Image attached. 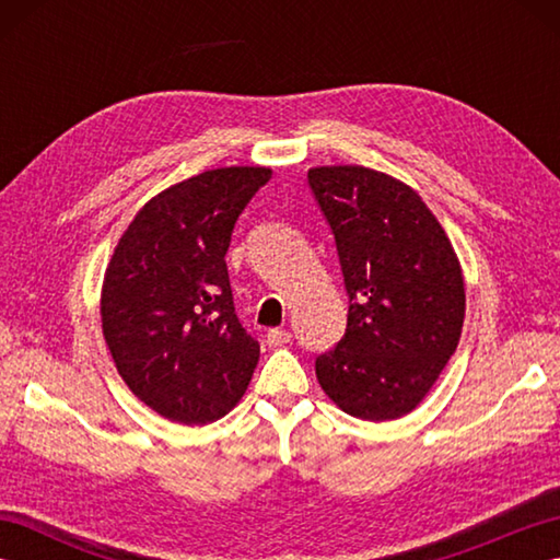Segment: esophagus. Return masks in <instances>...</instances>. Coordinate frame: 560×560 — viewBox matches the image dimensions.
Here are the masks:
<instances>
[{"instance_id":"esophagus-1","label":"esophagus","mask_w":560,"mask_h":560,"mask_svg":"<svg viewBox=\"0 0 560 560\" xmlns=\"http://www.w3.org/2000/svg\"><path fill=\"white\" fill-rule=\"evenodd\" d=\"M291 331L289 329H269L267 331V343L269 347H283V343H289L291 341Z\"/></svg>"}]
</instances>
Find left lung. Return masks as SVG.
Segmentation results:
<instances>
[{
	"mask_svg": "<svg viewBox=\"0 0 560 560\" xmlns=\"http://www.w3.org/2000/svg\"><path fill=\"white\" fill-rule=\"evenodd\" d=\"M307 185L335 235L347 331L315 359L327 397L363 421L419 407L455 353L464 279L443 225L409 185L363 165H325Z\"/></svg>",
	"mask_w": 560,
	"mask_h": 560,
	"instance_id": "obj_1",
	"label": "left lung"
}]
</instances>
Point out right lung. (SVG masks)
Instances as JSON below:
<instances>
[{
  "instance_id": "right-lung-1",
  "label": "right lung",
  "mask_w": 560,
  "mask_h": 560,
  "mask_svg": "<svg viewBox=\"0 0 560 560\" xmlns=\"http://www.w3.org/2000/svg\"><path fill=\"white\" fill-rule=\"evenodd\" d=\"M269 177L233 165L168 187L129 223L105 269V343L127 387L165 419H221L255 373L259 343L235 315L225 253Z\"/></svg>"
}]
</instances>
